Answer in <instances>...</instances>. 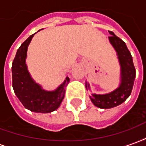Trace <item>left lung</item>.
<instances>
[{
    "label": "left lung",
    "mask_w": 146,
    "mask_h": 146,
    "mask_svg": "<svg viewBox=\"0 0 146 146\" xmlns=\"http://www.w3.org/2000/svg\"><path fill=\"white\" fill-rule=\"evenodd\" d=\"M109 33L111 34L109 36L110 44L116 51L120 65V84L116 90L110 93L105 95L92 94L90 96L92 103L101 109L115 107L125 101L131 93L136 74L131 54L126 44L113 32L109 31ZM85 87L87 90L90 89L88 83H85Z\"/></svg>",
    "instance_id": "8db88e82"
}]
</instances>
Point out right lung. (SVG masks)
<instances>
[{
	"instance_id": "1",
	"label": "right lung",
	"mask_w": 146,
	"mask_h": 146,
	"mask_svg": "<svg viewBox=\"0 0 146 146\" xmlns=\"http://www.w3.org/2000/svg\"><path fill=\"white\" fill-rule=\"evenodd\" d=\"M34 34L29 36L16 52L11 66L12 87L15 94L26 109L36 113H51L59 107L63 100L65 88L70 82V78L67 76L64 82L52 92L45 91L33 80L27 69L26 58L28 46Z\"/></svg>"
}]
</instances>
